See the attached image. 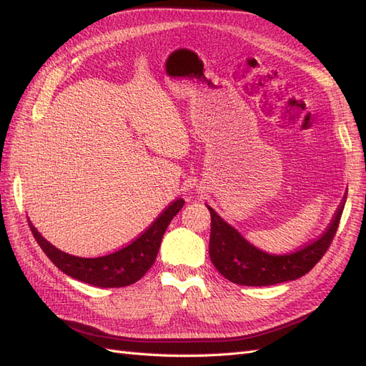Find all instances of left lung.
<instances>
[{
  "label": "left lung",
  "instance_id": "left-lung-1",
  "mask_svg": "<svg viewBox=\"0 0 366 366\" xmlns=\"http://www.w3.org/2000/svg\"><path fill=\"white\" fill-rule=\"evenodd\" d=\"M346 199L341 201L329 228L320 239L300 250L274 254L254 247L240 232L224 222L211 206V240L209 256L217 270L229 282L242 286H270L292 282L308 274L320 261L335 236Z\"/></svg>",
  "mask_w": 366,
  "mask_h": 366
}]
</instances>
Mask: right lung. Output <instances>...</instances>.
I'll return each mask as SVG.
<instances>
[{
	"label": "right lung",
	"instance_id": "add662e5",
	"mask_svg": "<svg viewBox=\"0 0 366 366\" xmlns=\"http://www.w3.org/2000/svg\"><path fill=\"white\" fill-rule=\"evenodd\" d=\"M184 203L185 201L182 198L173 201L134 242L118 252L99 256V258H81V256H74L59 250L37 231L29 219L28 223L44 253L66 275L97 287H122L134 285L152 267L155 258H157L162 237L165 234L169 222L181 211Z\"/></svg>",
	"mask_w": 366,
	"mask_h": 366
}]
</instances>
